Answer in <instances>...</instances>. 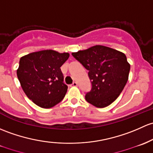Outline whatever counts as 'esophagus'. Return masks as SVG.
Listing matches in <instances>:
<instances>
[{"instance_id": "obj_1", "label": "esophagus", "mask_w": 153, "mask_h": 153, "mask_svg": "<svg viewBox=\"0 0 153 153\" xmlns=\"http://www.w3.org/2000/svg\"><path fill=\"white\" fill-rule=\"evenodd\" d=\"M78 86V83H77L76 82H73V83L70 85V86Z\"/></svg>"}]
</instances>
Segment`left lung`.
Here are the masks:
<instances>
[{
	"instance_id": "1",
	"label": "left lung",
	"mask_w": 153,
	"mask_h": 153,
	"mask_svg": "<svg viewBox=\"0 0 153 153\" xmlns=\"http://www.w3.org/2000/svg\"><path fill=\"white\" fill-rule=\"evenodd\" d=\"M72 55L89 70L91 89L86 101L105 108L120 96L128 80L131 65L123 53L103 45H95Z\"/></svg>"
}]
</instances>
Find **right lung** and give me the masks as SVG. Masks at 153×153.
I'll return each instance as SVG.
<instances>
[{
	"label": "right lung",
	"instance_id": "add662e5",
	"mask_svg": "<svg viewBox=\"0 0 153 153\" xmlns=\"http://www.w3.org/2000/svg\"><path fill=\"white\" fill-rule=\"evenodd\" d=\"M69 56L68 53L45 50L20 58L17 78L25 94L36 105L50 108L64 99L67 86L60 67Z\"/></svg>",
	"mask_w": 153,
	"mask_h": 153
}]
</instances>
